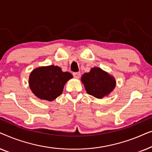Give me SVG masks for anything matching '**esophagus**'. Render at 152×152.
I'll use <instances>...</instances> for the list:
<instances>
[{"instance_id":"1","label":"esophagus","mask_w":152,"mask_h":152,"mask_svg":"<svg viewBox=\"0 0 152 152\" xmlns=\"http://www.w3.org/2000/svg\"><path fill=\"white\" fill-rule=\"evenodd\" d=\"M73 76H74V77H75L77 79H79L81 76V73H80V72H74Z\"/></svg>"}]
</instances>
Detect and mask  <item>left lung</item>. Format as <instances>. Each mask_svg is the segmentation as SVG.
<instances>
[{"label": "left lung", "mask_w": 152, "mask_h": 152, "mask_svg": "<svg viewBox=\"0 0 152 152\" xmlns=\"http://www.w3.org/2000/svg\"><path fill=\"white\" fill-rule=\"evenodd\" d=\"M87 93L98 99L108 96L116 86L115 79L100 68H92L81 79Z\"/></svg>", "instance_id": "left-lung-1"}]
</instances>
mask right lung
Returning <instances> with one entry per match:
<instances>
[{
  "label": "right lung",
  "mask_w": 152,
  "mask_h": 152,
  "mask_svg": "<svg viewBox=\"0 0 152 152\" xmlns=\"http://www.w3.org/2000/svg\"><path fill=\"white\" fill-rule=\"evenodd\" d=\"M72 78L70 72H63L57 66H41L31 72L29 86L39 99L51 102L61 95L66 82Z\"/></svg>",
  "instance_id": "obj_1"
}]
</instances>
